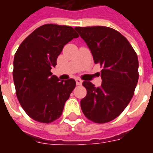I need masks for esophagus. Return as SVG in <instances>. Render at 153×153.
Segmentation results:
<instances>
[{
  "label": "esophagus",
  "mask_w": 153,
  "mask_h": 153,
  "mask_svg": "<svg viewBox=\"0 0 153 153\" xmlns=\"http://www.w3.org/2000/svg\"><path fill=\"white\" fill-rule=\"evenodd\" d=\"M75 81H76L77 85H81V84H82V83H83V81H82L81 79H75Z\"/></svg>",
  "instance_id": "34e87169"
}]
</instances>
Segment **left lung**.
<instances>
[{"instance_id": "8db88e82", "label": "left lung", "mask_w": 153, "mask_h": 153, "mask_svg": "<svg viewBox=\"0 0 153 153\" xmlns=\"http://www.w3.org/2000/svg\"><path fill=\"white\" fill-rule=\"evenodd\" d=\"M80 37L100 64L102 85L83 81L87 95L80 102L87 118L98 124L118 117L134 96L138 80L137 54L128 41L118 31L104 26L76 27Z\"/></svg>"}]
</instances>
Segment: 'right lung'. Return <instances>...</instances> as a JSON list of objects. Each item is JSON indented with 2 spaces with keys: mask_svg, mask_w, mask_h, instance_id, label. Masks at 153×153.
Instances as JSON below:
<instances>
[{
  "mask_svg": "<svg viewBox=\"0 0 153 153\" xmlns=\"http://www.w3.org/2000/svg\"><path fill=\"white\" fill-rule=\"evenodd\" d=\"M79 38L70 26L44 25L28 35L14 58L13 79L20 105L33 120L51 123L60 117L75 88L73 79L60 81L51 70L64 46Z\"/></svg>",
  "mask_w": 153,
  "mask_h": 153,
  "instance_id": "obj_1",
  "label": "right lung"
}]
</instances>
